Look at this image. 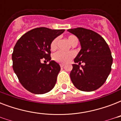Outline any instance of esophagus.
I'll list each match as a JSON object with an SVG mask.
<instances>
[{"label": "esophagus", "instance_id": "obj_1", "mask_svg": "<svg viewBox=\"0 0 121 121\" xmlns=\"http://www.w3.org/2000/svg\"><path fill=\"white\" fill-rule=\"evenodd\" d=\"M65 65L64 64H60V66L61 67V68H63V67H64Z\"/></svg>", "mask_w": 121, "mask_h": 121}]
</instances>
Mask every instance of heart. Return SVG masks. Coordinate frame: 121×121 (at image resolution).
I'll return each mask as SVG.
<instances>
[{
	"label": "heart",
	"mask_w": 121,
	"mask_h": 121,
	"mask_svg": "<svg viewBox=\"0 0 121 121\" xmlns=\"http://www.w3.org/2000/svg\"><path fill=\"white\" fill-rule=\"evenodd\" d=\"M68 39L70 43L72 45L75 43H78V39L75 35H70L68 36ZM58 41V38H56L54 39L50 44V48L51 50H55L57 48V44ZM75 53L74 52H64L62 51H59L54 54L53 55V59L54 60L56 61V62L65 64L66 63L69 62L74 56H75Z\"/></svg>",
	"instance_id": "b5f03b06"
}]
</instances>
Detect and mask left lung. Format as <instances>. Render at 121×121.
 <instances>
[{
  "instance_id": "8db88e82",
  "label": "left lung",
  "mask_w": 121,
  "mask_h": 121,
  "mask_svg": "<svg viewBox=\"0 0 121 121\" xmlns=\"http://www.w3.org/2000/svg\"><path fill=\"white\" fill-rule=\"evenodd\" d=\"M67 31L77 37L81 44L80 51L70 72L72 83L78 90L91 92L100 88L105 83L111 73L112 57L109 46L98 33L90 29L77 27Z\"/></svg>"
}]
</instances>
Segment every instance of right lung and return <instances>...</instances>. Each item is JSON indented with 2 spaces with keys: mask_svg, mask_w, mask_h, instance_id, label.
<instances>
[{
  "mask_svg": "<svg viewBox=\"0 0 121 121\" xmlns=\"http://www.w3.org/2000/svg\"><path fill=\"white\" fill-rule=\"evenodd\" d=\"M64 31L38 27L25 33L16 43L12 68L22 85L31 93L45 94L55 86L60 66L51 60L50 44ZM42 59L49 60L50 63L42 64Z\"/></svg>",
  "mask_w": 121,
  "mask_h": 121,
  "instance_id": "right-lung-1",
  "label": "right lung"
}]
</instances>
